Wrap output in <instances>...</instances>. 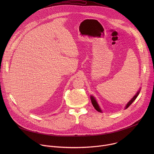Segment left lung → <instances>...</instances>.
<instances>
[{"label": "left lung", "mask_w": 154, "mask_h": 154, "mask_svg": "<svg viewBox=\"0 0 154 154\" xmlns=\"http://www.w3.org/2000/svg\"><path fill=\"white\" fill-rule=\"evenodd\" d=\"M139 93H140V91H138V93H137V94L128 102V103L127 104V105H126V106H125V109L127 108L131 103H132L134 102V101L137 99V96H138ZM91 102H92V104H93V106L94 107V108L96 109V110H97V112H102L101 109H100V108H99V105H98V104H97L96 100H95L94 97H93V96H91Z\"/></svg>", "instance_id": "8db88e82"}]
</instances>
